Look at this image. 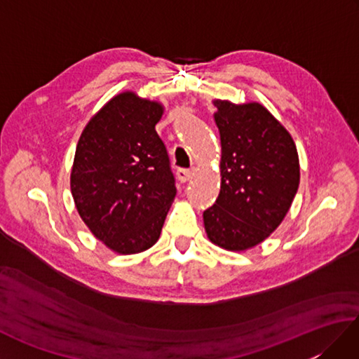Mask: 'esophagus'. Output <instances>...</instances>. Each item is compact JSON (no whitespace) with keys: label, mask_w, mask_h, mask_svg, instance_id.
I'll return each mask as SVG.
<instances>
[{"label":"esophagus","mask_w":359,"mask_h":359,"mask_svg":"<svg viewBox=\"0 0 359 359\" xmlns=\"http://www.w3.org/2000/svg\"><path fill=\"white\" fill-rule=\"evenodd\" d=\"M194 170H185V168H179L177 170V179L180 182H188L189 179L193 177Z\"/></svg>","instance_id":"obj_1"}]
</instances>
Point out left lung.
<instances>
[{
    "label": "left lung",
    "mask_w": 359,
    "mask_h": 359,
    "mask_svg": "<svg viewBox=\"0 0 359 359\" xmlns=\"http://www.w3.org/2000/svg\"><path fill=\"white\" fill-rule=\"evenodd\" d=\"M215 106L222 180L215 205L203 211L205 231L216 245L243 251L285 217L299 187V158L292 135L262 104Z\"/></svg>",
    "instance_id": "1"
}]
</instances>
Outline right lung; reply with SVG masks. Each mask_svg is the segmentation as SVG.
Here are the masks:
<instances>
[{
    "label": "right lung",
    "instance_id": "add662e5",
    "mask_svg": "<svg viewBox=\"0 0 359 359\" xmlns=\"http://www.w3.org/2000/svg\"><path fill=\"white\" fill-rule=\"evenodd\" d=\"M162 114L157 102L118 94L89 120L75 149V207L95 238L120 255L154 245L177 193L156 133Z\"/></svg>",
    "mask_w": 359,
    "mask_h": 359
}]
</instances>
